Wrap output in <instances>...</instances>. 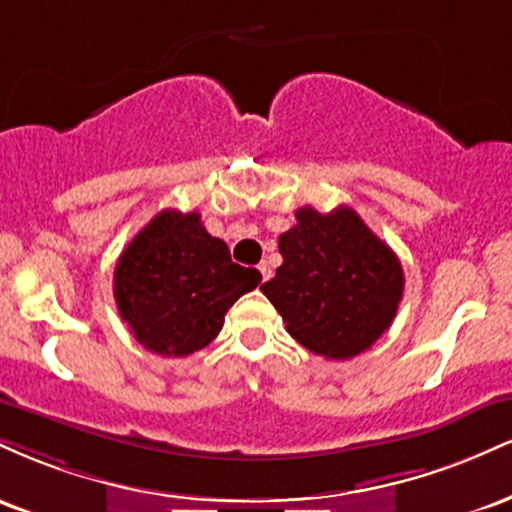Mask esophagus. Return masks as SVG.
<instances>
[{"label":"esophagus","mask_w":512,"mask_h":512,"mask_svg":"<svg viewBox=\"0 0 512 512\" xmlns=\"http://www.w3.org/2000/svg\"><path fill=\"white\" fill-rule=\"evenodd\" d=\"M257 269H260V274H262V281H267L269 276H272V269H269V264H267V262H262L260 267H257Z\"/></svg>","instance_id":"34e87169"}]
</instances>
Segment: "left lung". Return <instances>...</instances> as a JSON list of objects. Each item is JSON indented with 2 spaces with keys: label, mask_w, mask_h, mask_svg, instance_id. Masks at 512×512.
<instances>
[{
  "label": "left lung",
  "mask_w": 512,
  "mask_h": 512,
  "mask_svg": "<svg viewBox=\"0 0 512 512\" xmlns=\"http://www.w3.org/2000/svg\"><path fill=\"white\" fill-rule=\"evenodd\" d=\"M296 221L279 238L284 262L260 289L298 344L332 361L354 358L390 330L402 264L354 209L303 207Z\"/></svg>",
  "instance_id": "left-lung-1"
}]
</instances>
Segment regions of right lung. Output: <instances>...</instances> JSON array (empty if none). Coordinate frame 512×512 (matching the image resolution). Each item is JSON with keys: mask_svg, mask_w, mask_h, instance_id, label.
<instances>
[{"mask_svg": "<svg viewBox=\"0 0 512 512\" xmlns=\"http://www.w3.org/2000/svg\"><path fill=\"white\" fill-rule=\"evenodd\" d=\"M262 274L231 260L197 211L156 214L115 267V301L134 339L158 356H190L214 342L228 308Z\"/></svg>", "mask_w": 512, "mask_h": 512, "instance_id": "1", "label": "right lung"}]
</instances>
